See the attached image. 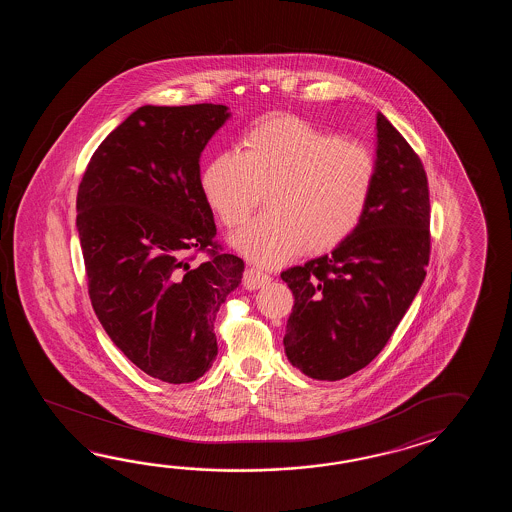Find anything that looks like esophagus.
Wrapping results in <instances>:
<instances>
[{"instance_id": "obj_1", "label": "esophagus", "mask_w": 512, "mask_h": 512, "mask_svg": "<svg viewBox=\"0 0 512 512\" xmlns=\"http://www.w3.org/2000/svg\"><path fill=\"white\" fill-rule=\"evenodd\" d=\"M269 282H271V276L267 272L260 271V269L247 267L245 272H243V285L249 291H256V289H260L265 283Z\"/></svg>"}]
</instances>
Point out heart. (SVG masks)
I'll return each mask as SVG.
<instances>
[{"label":"heart","mask_w":512,"mask_h":512,"mask_svg":"<svg viewBox=\"0 0 512 512\" xmlns=\"http://www.w3.org/2000/svg\"><path fill=\"white\" fill-rule=\"evenodd\" d=\"M377 181L375 157L311 122L274 113L243 135L240 153L218 155L201 177L221 223L240 227L267 192L269 210L232 243L265 267L304 251H329L357 230Z\"/></svg>","instance_id":"heart-1"}]
</instances>
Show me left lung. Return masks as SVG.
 <instances>
[{"instance_id": "obj_1", "label": "left lung", "mask_w": 512, "mask_h": 512, "mask_svg": "<svg viewBox=\"0 0 512 512\" xmlns=\"http://www.w3.org/2000/svg\"><path fill=\"white\" fill-rule=\"evenodd\" d=\"M375 163V190L357 230L331 254L282 272L294 296L285 353L294 368L316 381H340L368 366L425 282V166L382 113Z\"/></svg>"}]
</instances>
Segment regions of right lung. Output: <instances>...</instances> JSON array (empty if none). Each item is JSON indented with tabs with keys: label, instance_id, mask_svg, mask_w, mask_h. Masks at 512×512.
Wrapping results in <instances>:
<instances>
[{
	"label": "right lung",
	"instance_id": "1",
	"mask_svg": "<svg viewBox=\"0 0 512 512\" xmlns=\"http://www.w3.org/2000/svg\"><path fill=\"white\" fill-rule=\"evenodd\" d=\"M227 106H142L100 142L77 194L87 293L109 338L150 377L194 382L218 355L214 322L241 282L199 177ZM199 251L203 264H192Z\"/></svg>",
	"mask_w": 512,
	"mask_h": 512
}]
</instances>
